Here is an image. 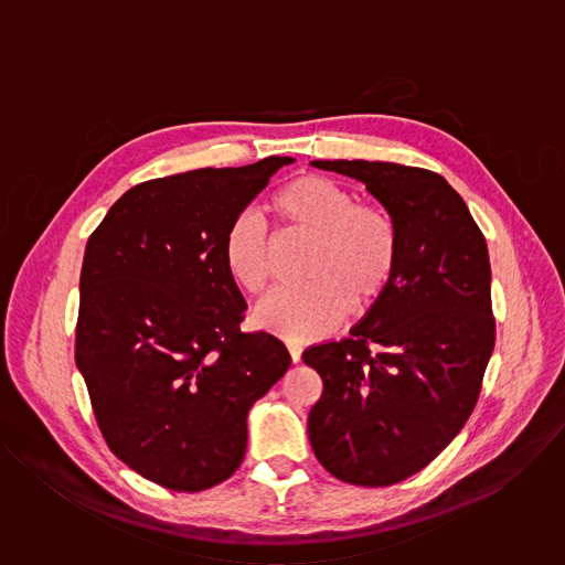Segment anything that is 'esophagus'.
I'll list each match as a JSON object with an SVG mask.
<instances>
[{
    "mask_svg": "<svg viewBox=\"0 0 565 565\" xmlns=\"http://www.w3.org/2000/svg\"><path fill=\"white\" fill-rule=\"evenodd\" d=\"M286 349H288L292 362H299V360H301V347H299L297 342H286Z\"/></svg>",
    "mask_w": 565,
    "mask_h": 565,
    "instance_id": "34e87169",
    "label": "esophagus"
}]
</instances>
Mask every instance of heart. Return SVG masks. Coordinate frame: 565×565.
I'll use <instances>...</instances> for the list:
<instances>
[{
	"instance_id": "heart-1",
	"label": "heart",
	"mask_w": 565,
	"mask_h": 565,
	"mask_svg": "<svg viewBox=\"0 0 565 565\" xmlns=\"http://www.w3.org/2000/svg\"><path fill=\"white\" fill-rule=\"evenodd\" d=\"M270 214L284 232L310 236L306 286L279 290L255 310V324L290 342L335 331L353 310H366L388 290L399 259L391 216L355 203L353 194L319 174H301L279 188ZM230 279L248 295H262L273 277V246L266 227L248 212L236 214L221 238Z\"/></svg>"
}]
</instances>
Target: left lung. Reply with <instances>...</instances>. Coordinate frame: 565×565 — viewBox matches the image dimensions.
I'll return each mask as SVG.
<instances>
[{
	"label": "left lung",
	"mask_w": 565,
	"mask_h": 565,
	"mask_svg": "<svg viewBox=\"0 0 565 565\" xmlns=\"http://www.w3.org/2000/svg\"><path fill=\"white\" fill-rule=\"evenodd\" d=\"M358 179L399 238L395 277L351 338L301 360L324 391L308 414L317 460L335 478L386 488L427 467L465 427L494 351L486 236L436 172L380 160H312Z\"/></svg>",
	"instance_id": "8db88e82"
}]
</instances>
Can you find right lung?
Masks as SVG:
<instances>
[{
  "label": "right lung",
  "mask_w": 565,
  "mask_h": 565,
  "mask_svg": "<svg viewBox=\"0 0 565 565\" xmlns=\"http://www.w3.org/2000/svg\"><path fill=\"white\" fill-rule=\"evenodd\" d=\"M288 163L138 183L87 241L75 364L105 443L156 486L190 494L230 478L250 407L290 366L275 335L241 331L246 299L221 259L227 223Z\"/></svg>",
  "instance_id": "right-lung-1"
}]
</instances>
